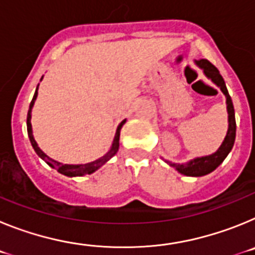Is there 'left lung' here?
I'll return each instance as SVG.
<instances>
[{
    "label": "left lung",
    "mask_w": 255,
    "mask_h": 255,
    "mask_svg": "<svg viewBox=\"0 0 255 255\" xmlns=\"http://www.w3.org/2000/svg\"><path fill=\"white\" fill-rule=\"evenodd\" d=\"M195 64L203 70L204 75L208 79H211L212 82L215 83L217 87L222 91V93L226 97V105H227V114H229V129H227V134L225 136V140L222 141L221 147L218 148L217 152L213 154L204 155V157H198V158L191 159L188 163H172V162H167L170 166L176 168L180 173L185 175V176H204L208 175L212 171H215L216 168L220 166L224 159L226 158L227 154L231 152L235 143V136H236V121H235V110H234L233 101L230 97L229 92H227L226 84H225L224 78L221 76L220 71L215 65H212L208 60H199L195 61Z\"/></svg>",
    "instance_id": "1"
}]
</instances>
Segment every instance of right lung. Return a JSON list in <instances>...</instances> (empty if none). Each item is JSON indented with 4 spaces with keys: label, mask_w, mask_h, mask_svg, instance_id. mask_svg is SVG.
I'll return each mask as SVG.
<instances>
[{
    "label": "right lung",
    "mask_w": 255,
    "mask_h": 255,
    "mask_svg": "<svg viewBox=\"0 0 255 255\" xmlns=\"http://www.w3.org/2000/svg\"><path fill=\"white\" fill-rule=\"evenodd\" d=\"M40 80H42V79H40ZM37 96H38V87H37V89H35L34 97H33V100H31L30 106H29L28 116H26V129H28L29 139H30V143H31V145H33V148H34L35 153H37V154L39 155L40 158L43 159V161H46L47 164H49L52 168L57 170L58 172L62 173V175H65V176H70V177L84 176V175H91V173H93L94 171L98 170V168H100L101 166H103V164H105L108 159H111L112 157L116 154L117 150H119V145H120V130H121V128H123L124 124H125L126 120L121 121V124L119 125V128H117L114 141H112L111 149L108 150V152L106 153L103 157L96 159V161L89 162V163H84V164H64V163H61V162L55 161V159H52L51 157H48V155H47L43 150L38 147L37 141H35L34 136H33V130H31V124H30L31 108H33V105H34L35 100H37Z\"/></svg>",
    "instance_id": "1"
}]
</instances>
